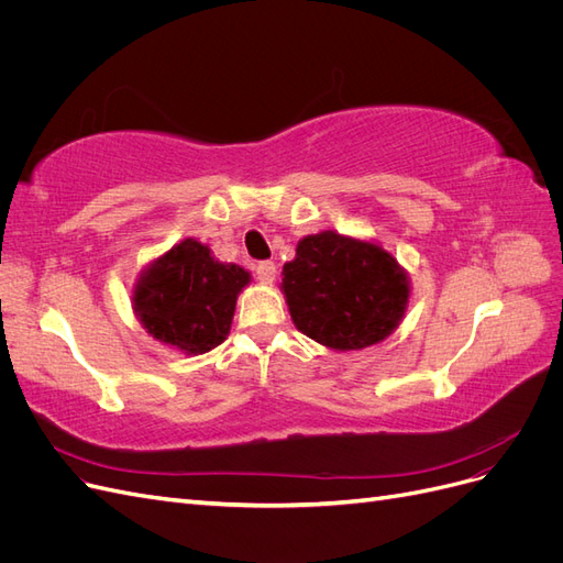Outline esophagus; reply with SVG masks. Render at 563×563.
Instances as JSON below:
<instances>
[{
  "mask_svg": "<svg viewBox=\"0 0 563 563\" xmlns=\"http://www.w3.org/2000/svg\"><path fill=\"white\" fill-rule=\"evenodd\" d=\"M255 277H258L261 282H272L277 277V267L272 261H261L258 265H255Z\"/></svg>",
  "mask_w": 563,
  "mask_h": 563,
  "instance_id": "34e87169",
  "label": "esophagus"
}]
</instances>
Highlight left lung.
Returning <instances> with one entry per match:
<instances>
[{"label": "left lung", "instance_id": "obj_1", "mask_svg": "<svg viewBox=\"0 0 563 563\" xmlns=\"http://www.w3.org/2000/svg\"><path fill=\"white\" fill-rule=\"evenodd\" d=\"M282 288L298 331L333 350L380 343L408 302L404 269L387 251L335 232L305 236Z\"/></svg>", "mask_w": 563, "mask_h": 563}]
</instances>
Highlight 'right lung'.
<instances>
[{
  "mask_svg": "<svg viewBox=\"0 0 563 563\" xmlns=\"http://www.w3.org/2000/svg\"><path fill=\"white\" fill-rule=\"evenodd\" d=\"M244 284L246 269L218 263L209 246L185 240L150 265L133 302L152 338L201 354L225 340Z\"/></svg>",
  "mask_w": 563,
  "mask_h": 563,
  "instance_id": "1",
  "label": "right lung"
}]
</instances>
